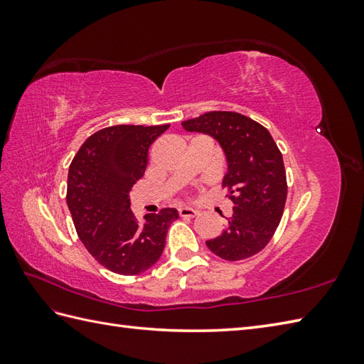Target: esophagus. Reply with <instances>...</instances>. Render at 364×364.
<instances>
[{
	"label": "esophagus",
	"instance_id": "34e87169",
	"mask_svg": "<svg viewBox=\"0 0 364 364\" xmlns=\"http://www.w3.org/2000/svg\"><path fill=\"white\" fill-rule=\"evenodd\" d=\"M178 214H180L181 218H196L198 211L192 210V208H188V206H183V208H180V210H178Z\"/></svg>",
	"mask_w": 364,
	"mask_h": 364
}]
</instances>
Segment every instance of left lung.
I'll return each instance as SVG.
<instances>
[{
    "instance_id": "obj_1",
    "label": "left lung",
    "mask_w": 364,
    "mask_h": 364,
    "mask_svg": "<svg viewBox=\"0 0 364 364\" xmlns=\"http://www.w3.org/2000/svg\"><path fill=\"white\" fill-rule=\"evenodd\" d=\"M184 129L218 139L227 154L222 188L233 202V215L208 249L227 261L259 253L275 235L284 211L288 183L282 151L267 128L233 111H211L183 122Z\"/></svg>"
}]
</instances>
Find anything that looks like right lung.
Listing matches in <instances>:
<instances>
[{
    "mask_svg": "<svg viewBox=\"0 0 364 364\" xmlns=\"http://www.w3.org/2000/svg\"><path fill=\"white\" fill-rule=\"evenodd\" d=\"M167 125H115L86 139L68 168L67 205L84 247L103 267L139 275L159 259L173 208L146 214L139 222L128 192L146 168L150 145Z\"/></svg>",
    "mask_w": 364,
    "mask_h": 364,
    "instance_id": "add662e5",
    "label": "right lung"
}]
</instances>
